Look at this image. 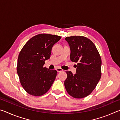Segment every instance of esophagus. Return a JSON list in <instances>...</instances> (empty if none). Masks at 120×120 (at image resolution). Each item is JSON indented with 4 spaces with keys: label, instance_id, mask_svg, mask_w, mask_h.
<instances>
[{
    "label": "esophagus",
    "instance_id": "obj_1",
    "mask_svg": "<svg viewBox=\"0 0 120 120\" xmlns=\"http://www.w3.org/2000/svg\"><path fill=\"white\" fill-rule=\"evenodd\" d=\"M56 69L58 72H61V71H63V69H62L60 68H56Z\"/></svg>",
    "mask_w": 120,
    "mask_h": 120
}]
</instances>
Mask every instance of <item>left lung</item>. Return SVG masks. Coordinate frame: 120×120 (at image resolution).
<instances>
[{
    "label": "left lung",
    "instance_id": "obj_1",
    "mask_svg": "<svg viewBox=\"0 0 120 120\" xmlns=\"http://www.w3.org/2000/svg\"><path fill=\"white\" fill-rule=\"evenodd\" d=\"M65 40L70 46L71 61L78 62L75 75L70 71H66L65 88L74 98H84L93 92L100 80L101 58L96 46L88 38L72 36Z\"/></svg>",
    "mask_w": 120,
    "mask_h": 120
}]
</instances>
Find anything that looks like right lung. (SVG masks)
<instances>
[{
	"instance_id": "obj_1",
	"label": "right lung",
	"mask_w": 120,
	"mask_h": 120,
	"mask_svg": "<svg viewBox=\"0 0 120 120\" xmlns=\"http://www.w3.org/2000/svg\"><path fill=\"white\" fill-rule=\"evenodd\" d=\"M60 36L40 34L28 41L20 52L17 72L22 86L30 95L39 96L49 90L57 74L56 70L43 67L50 59L52 46Z\"/></svg>"
}]
</instances>
